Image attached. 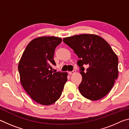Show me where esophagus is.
<instances>
[{
	"label": "esophagus",
	"instance_id": "1",
	"mask_svg": "<svg viewBox=\"0 0 129 129\" xmlns=\"http://www.w3.org/2000/svg\"><path fill=\"white\" fill-rule=\"evenodd\" d=\"M75 73H76V71H72V72H69L68 73H69V75H73Z\"/></svg>",
	"mask_w": 129,
	"mask_h": 129
}]
</instances>
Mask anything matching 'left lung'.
I'll return each mask as SVG.
<instances>
[{
    "instance_id": "8db88e82",
    "label": "left lung",
    "mask_w": 129,
    "mask_h": 129,
    "mask_svg": "<svg viewBox=\"0 0 129 129\" xmlns=\"http://www.w3.org/2000/svg\"><path fill=\"white\" fill-rule=\"evenodd\" d=\"M80 58L82 81L78 86L81 94L92 101L101 99L112 89L118 75V59L110 45L96 35L82 34L63 39ZM84 64L89 67L86 71Z\"/></svg>"
}]
</instances>
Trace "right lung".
I'll return each instance as SVG.
<instances>
[{
  "instance_id": "add662e5",
  "label": "right lung",
  "mask_w": 129,
  "mask_h": 129,
  "mask_svg": "<svg viewBox=\"0 0 129 129\" xmlns=\"http://www.w3.org/2000/svg\"><path fill=\"white\" fill-rule=\"evenodd\" d=\"M62 39L42 36L27 45L19 62L21 84L30 98L43 105H49L59 99L67 81L66 72H53L52 65L56 47Z\"/></svg>"
}]
</instances>
